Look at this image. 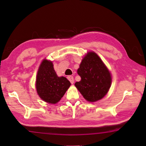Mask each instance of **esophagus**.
<instances>
[{"instance_id": "obj_1", "label": "esophagus", "mask_w": 146, "mask_h": 146, "mask_svg": "<svg viewBox=\"0 0 146 146\" xmlns=\"http://www.w3.org/2000/svg\"><path fill=\"white\" fill-rule=\"evenodd\" d=\"M67 78H68V80L70 81L71 84H73L74 83V78H73V76H69L67 77Z\"/></svg>"}]
</instances>
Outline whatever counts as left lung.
Here are the masks:
<instances>
[{"instance_id": "obj_1", "label": "left lung", "mask_w": 146, "mask_h": 146, "mask_svg": "<svg viewBox=\"0 0 146 146\" xmlns=\"http://www.w3.org/2000/svg\"><path fill=\"white\" fill-rule=\"evenodd\" d=\"M77 72L81 80L74 85L86 100L96 102L107 94L111 83V74L94 52H88L83 58Z\"/></svg>"}]
</instances>
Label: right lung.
I'll use <instances>...</instances> for the list:
<instances>
[{
	"mask_svg": "<svg viewBox=\"0 0 146 146\" xmlns=\"http://www.w3.org/2000/svg\"><path fill=\"white\" fill-rule=\"evenodd\" d=\"M70 82L65 77H58L50 61L44 60L39 66L36 77V90L44 101L57 103L70 86Z\"/></svg>",
	"mask_w": 146,
	"mask_h": 146,
	"instance_id": "right-lung-1",
	"label": "right lung"
}]
</instances>
